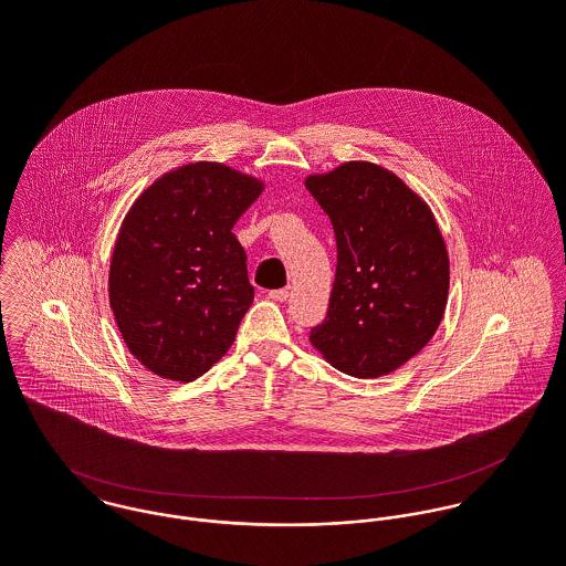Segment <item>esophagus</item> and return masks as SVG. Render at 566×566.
Returning <instances> with one entry per match:
<instances>
[{
  "label": "esophagus",
  "instance_id": "1",
  "mask_svg": "<svg viewBox=\"0 0 566 566\" xmlns=\"http://www.w3.org/2000/svg\"><path fill=\"white\" fill-rule=\"evenodd\" d=\"M268 298H270V301H276V303H285V301L290 298V292H287V290H272V292L268 294Z\"/></svg>",
  "mask_w": 566,
  "mask_h": 566
}]
</instances>
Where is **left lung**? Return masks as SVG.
<instances>
[{"instance_id": "8db88e82", "label": "left lung", "mask_w": 566, "mask_h": 566, "mask_svg": "<svg viewBox=\"0 0 566 566\" xmlns=\"http://www.w3.org/2000/svg\"><path fill=\"white\" fill-rule=\"evenodd\" d=\"M305 187L331 218L337 268L312 344L357 379L395 373L442 323L449 252L429 205L390 169L348 161Z\"/></svg>"}]
</instances>
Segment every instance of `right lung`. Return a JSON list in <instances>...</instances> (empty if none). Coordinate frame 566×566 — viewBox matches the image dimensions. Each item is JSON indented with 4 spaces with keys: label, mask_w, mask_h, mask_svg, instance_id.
<instances>
[{
    "label": "right lung",
    "mask_w": 566,
    "mask_h": 566,
    "mask_svg": "<svg viewBox=\"0 0 566 566\" xmlns=\"http://www.w3.org/2000/svg\"><path fill=\"white\" fill-rule=\"evenodd\" d=\"M261 191L259 178L224 163H187L126 213L108 301L128 350L163 379H198L235 342L254 287L233 227Z\"/></svg>",
    "instance_id": "obj_1"
}]
</instances>
